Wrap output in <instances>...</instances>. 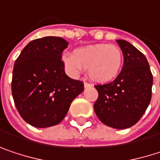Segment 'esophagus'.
I'll use <instances>...</instances> for the list:
<instances>
[{"label":"esophagus","mask_w":160,"mask_h":160,"mask_svg":"<svg viewBox=\"0 0 160 160\" xmlns=\"http://www.w3.org/2000/svg\"><path fill=\"white\" fill-rule=\"evenodd\" d=\"M90 87H92V84H90V83H88V82H85V83H84V88H85V89L90 88Z\"/></svg>","instance_id":"1"}]
</instances>
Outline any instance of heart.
<instances>
[{
    "mask_svg": "<svg viewBox=\"0 0 160 160\" xmlns=\"http://www.w3.org/2000/svg\"><path fill=\"white\" fill-rule=\"evenodd\" d=\"M66 69L71 76H78L83 68L97 83H107L120 73L123 66V53L114 45L95 44L75 49L73 55L63 56Z\"/></svg>",
    "mask_w": 160,
    "mask_h": 160,
    "instance_id": "1",
    "label": "heart"
}]
</instances>
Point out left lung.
Listing matches in <instances>:
<instances>
[{
	"mask_svg": "<svg viewBox=\"0 0 160 160\" xmlns=\"http://www.w3.org/2000/svg\"><path fill=\"white\" fill-rule=\"evenodd\" d=\"M123 51V68L112 82L96 85L94 111L100 121L115 129L138 123L149 105L153 76L146 57L125 40H116Z\"/></svg>",
	"mask_w": 160,
	"mask_h": 160,
	"instance_id": "8db88e82",
	"label": "left lung"
}]
</instances>
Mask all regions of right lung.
Returning <instances> with one entry per match:
<instances>
[{
  "label": "right lung",
  "instance_id": "right-lung-1",
  "mask_svg": "<svg viewBox=\"0 0 160 160\" xmlns=\"http://www.w3.org/2000/svg\"><path fill=\"white\" fill-rule=\"evenodd\" d=\"M68 43L46 37L28 43L15 60L12 93L20 115L38 128L59 123L84 86L67 76L62 52Z\"/></svg>",
  "mask_w": 160,
  "mask_h": 160
}]
</instances>
